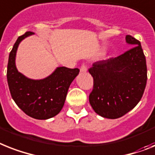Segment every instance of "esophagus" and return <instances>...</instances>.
Segmentation results:
<instances>
[{"mask_svg":"<svg viewBox=\"0 0 155 155\" xmlns=\"http://www.w3.org/2000/svg\"><path fill=\"white\" fill-rule=\"evenodd\" d=\"M80 71L81 73H85L87 71V67H86V65L85 63H83L81 66V68H80Z\"/></svg>","mask_w":155,"mask_h":155,"instance_id":"1","label":"esophagus"}]
</instances>
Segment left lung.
<instances>
[{
	"mask_svg": "<svg viewBox=\"0 0 155 155\" xmlns=\"http://www.w3.org/2000/svg\"><path fill=\"white\" fill-rule=\"evenodd\" d=\"M126 42L132 47L121 55L98 61L89 69L93 88L89 100L102 117L120 118L140 101L147 80L146 58L141 43L131 35Z\"/></svg>",
	"mask_w": 155,
	"mask_h": 155,
	"instance_id": "8db88e82",
	"label": "left lung"
}]
</instances>
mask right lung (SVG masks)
I'll use <instances>...</instances> for the list:
<instances>
[{
	"label": "right lung",
	"instance_id": "add662e5",
	"mask_svg": "<svg viewBox=\"0 0 155 155\" xmlns=\"http://www.w3.org/2000/svg\"><path fill=\"white\" fill-rule=\"evenodd\" d=\"M33 34L32 31H27L14 44L8 62V84L12 97L25 114L36 120H47L62 110L69 87L80 70L58 67L50 76L41 80L28 78L19 72L15 62L18 46Z\"/></svg>",
	"mask_w": 155,
	"mask_h": 155
}]
</instances>
